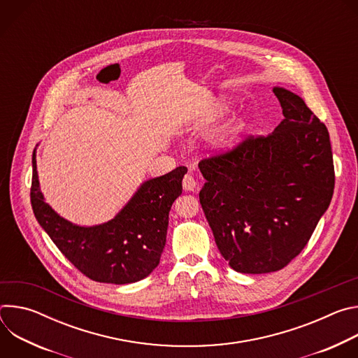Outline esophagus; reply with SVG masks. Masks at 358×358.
<instances>
[{
	"mask_svg": "<svg viewBox=\"0 0 358 358\" xmlns=\"http://www.w3.org/2000/svg\"><path fill=\"white\" fill-rule=\"evenodd\" d=\"M196 185H198V182L195 181V178H194L192 174H187V176L184 177V180H182V187H184L185 191H194V189L196 188Z\"/></svg>",
	"mask_w": 358,
	"mask_h": 358,
	"instance_id": "obj_1",
	"label": "esophagus"
}]
</instances>
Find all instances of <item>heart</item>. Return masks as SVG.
<instances>
[{"mask_svg": "<svg viewBox=\"0 0 358 358\" xmlns=\"http://www.w3.org/2000/svg\"><path fill=\"white\" fill-rule=\"evenodd\" d=\"M239 124L241 122L239 120H234L231 124H228V127L225 130H222L214 140V145L218 148V150H227L234 143V137L239 129Z\"/></svg>", "mask_w": 358, "mask_h": 358, "instance_id": "obj_1", "label": "heart"}]
</instances>
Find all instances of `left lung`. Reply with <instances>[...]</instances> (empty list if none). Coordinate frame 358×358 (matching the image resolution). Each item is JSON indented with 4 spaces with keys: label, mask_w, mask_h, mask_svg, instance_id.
Instances as JSON below:
<instances>
[{
    "label": "left lung",
    "mask_w": 358,
    "mask_h": 358,
    "mask_svg": "<svg viewBox=\"0 0 358 358\" xmlns=\"http://www.w3.org/2000/svg\"><path fill=\"white\" fill-rule=\"evenodd\" d=\"M285 119L198 167L199 202L217 246L241 273L285 268L330 206L334 166L327 127L285 87H273Z\"/></svg>",
    "instance_id": "1"
}]
</instances>
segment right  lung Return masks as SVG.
Listing matches in <instances>:
<instances>
[{
    "label": "right lung",
    "instance_id": "right-lung-1",
    "mask_svg": "<svg viewBox=\"0 0 358 358\" xmlns=\"http://www.w3.org/2000/svg\"><path fill=\"white\" fill-rule=\"evenodd\" d=\"M185 173L187 167H177L169 174L144 181L113 220L80 227L58 215L45 202L34 150L31 203L39 225L85 276L103 283H134L160 264L169 213L182 192Z\"/></svg>",
    "mask_w": 358,
    "mask_h": 358
}]
</instances>
